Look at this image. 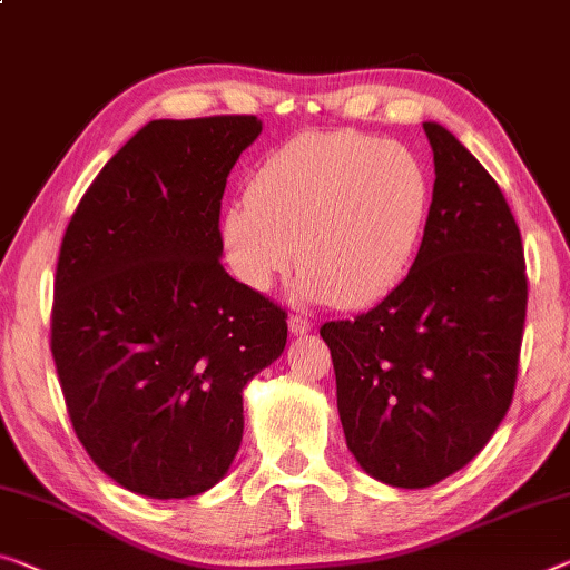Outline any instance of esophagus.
Segmentation results:
<instances>
[{
	"label": "esophagus",
	"mask_w": 570,
	"mask_h": 570,
	"mask_svg": "<svg viewBox=\"0 0 570 570\" xmlns=\"http://www.w3.org/2000/svg\"><path fill=\"white\" fill-rule=\"evenodd\" d=\"M287 328H291L293 336H303L313 328V323L308 318H303V315H291V318H287Z\"/></svg>",
	"instance_id": "1"
}]
</instances>
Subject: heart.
Here are the masks:
<instances>
[{
	"label": "heart",
	"instance_id": "obj_1",
	"mask_svg": "<svg viewBox=\"0 0 570 570\" xmlns=\"http://www.w3.org/2000/svg\"><path fill=\"white\" fill-rule=\"evenodd\" d=\"M431 175L407 145L358 132L293 137L222 216L234 275L267 291L293 262L297 293L341 311L382 301L415 257Z\"/></svg>",
	"mask_w": 570,
	"mask_h": 570
}]
</instances>
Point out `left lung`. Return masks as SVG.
Segmentation results:
<instances>
[{
	"label": "left lung",
	"instance_id": "1",
	"mask_svg": "<svg viewBox=\"0 0 570 570\" xmlns=\"http://www.w3.org/2000/svg\"><path fill=\"white\" fill-rule=\"evenodd\" d=\"M435 183L407 277L321 336L346 445L366 474L425 489L484 449L512 405L528 311L518 222L449 129L423 125Z\"/></svg>",
	"mask_w": 570,
	"mask_h": 570
}]
</instances>
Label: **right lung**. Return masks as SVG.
I'll use <instances>...</instances> for the list:
<instances>
[{
	"label": "right lung",
	"mask_w": 570,
	"mask_h": 570,
	"mask_svg": "<svg viewBox=\"0 0 570 570\" xmlns=\"http://www.w3.org/2000/svg\"><path fill=\"white\" fill-rule=\"evenodd\" d=\"M262 121L155 119L104 165L60 244L50 352L86 453L129 492L212 489L239 451L242 390L287 313L222 265V198Z\"/></svg>",
	"instance_id": "obj_1"
}]
</instances>
